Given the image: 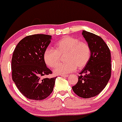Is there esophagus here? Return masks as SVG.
Returning <instances> with one entry per match:
<instances>
[{
  "label": "esophagus",
  "instance_id": "obj_1",
  "mask_svg": "<svg viewBox=\"0 0 122 122\" xmlns=\"http://www.w3.org/2000/svg\"><path fill=\"white\" fill-rule=\"evenodd\" d=\"M61 76L63 77H67L68 75H66V74H63V75H61Z\"/></svg>",
  "mask_w": 122,
  "mask_h": 122
}]
</instances>
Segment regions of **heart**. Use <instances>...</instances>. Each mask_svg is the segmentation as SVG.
I'll list each match as a JSON object with an SVG mask.
<instances>
[{"instance_id": "heart-1", "label": "heart", "mask_w": 122, "mask_h": 122, "mask_svg": "<svg viewBox=\"0 0 122 122\" xmlns=\"http://www.w3.org/2000/svg\"><path fill=\"white\" fill-rule=\"evenodd\" d=\"M55 49L47 48L44 53V60L48 67L53 68L58 64L60 56L65 55L66 61L54 69L58 75L67 74L76 69H81L88 63L91 55V48L87 43L77 38L65 36L57 42Z\"/></svg>"}]
</instances>
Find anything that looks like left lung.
<instances>
[{"instance_id":"1","label":"left lung","mask_w":122,"mask_h":122,"mask_svg":"<svg viewBox=\"0 0 122 122\" xmlns=\"http://www.w3.org/2000/svg\"><path fill=\"white\" fill-rule=\"evenodd\" d=\"M82 34L91 48V57L72 89L80 97L89 98L98 95L108 84L111 76V55L100 36L86 31Z\"/></svg>"}]
</instances>
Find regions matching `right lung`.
Instances as JSON below:
<instances>
[{"mask_svg":"<svg viewBox=\"0 0 122 122\" xmlns=\"http://www.w3.org/2000/svg\"><path fill=\"white\" fill-rule=\"evenodd\" d=\"M51 40L48 35H28L19 42L13 52L12 79L20 92L28 99L42 100L53 91L56 77L41 78L52 73L44 60V53Z\"/></svg>","mask_w":122,"mask_h":122,"instance_id":"obj_1","label":"right lung"}]
</instances>
